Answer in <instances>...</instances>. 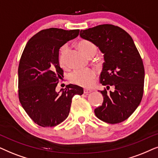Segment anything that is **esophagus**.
Here are the masks:
<instances>
[{"mask_svg": "<svg viewBox=\"0 0 158 158\" xmlns=\"http://www.w3.org/2000/svg\"><path fill=\"white\" fill-rule=\"evenodd\" d=\"M92 92L91 89H84V93L86 94H88L90 92Z\"/></svg>", "mask_w": 158, "mask_h": 158, "instance_id": "obj_1", "label": "esophagus"}]
</instances>
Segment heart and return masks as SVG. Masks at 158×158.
Here are the masks:
<instances>
[{"label": "heart", "mask_w": 158, "mask_h": 158, "mask_svg": "<svg viewBox=\"0 0 158 158\" xmlns=\"http://www.w3.org/2000/svg\"><path fill=\"white\" fill-rule=\"evenodd\" d=\"M77 46L81 52L87 57L92 58L98 52V46L93 42L88 40L81 39L77 43ZM69 49L67 46L64 45L60 48L59 56V64L62 68L67 66V54ZM95 72L93 69H87L81 70H74L70 73L69 79L75 85L84 87H88L93 82L95 78Z\"/></svg>", "instance_id": "b5f03b06"}]
</instances>
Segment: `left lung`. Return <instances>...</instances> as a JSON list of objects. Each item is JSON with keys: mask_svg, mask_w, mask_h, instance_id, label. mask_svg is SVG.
<instances>
[{"mask_svg": "<svg viewBox=\"0 0 158 158\" xmlns=\"http://www.w3.org/2000/svg\"><path fill=\"white\" fill-rule=\"evenodd\" d=\"M80 37L95 44L104 53L100 82L102 106L94 109L101 121L115 124L129 118L142 101L144 68L133 39L125 30L113 24H100L81 30ZM111 85L114 91H106Z\"/></svg>", "mask_w": 158, "mask_h": 158, "instance_id": "obj_1", "label": "left lung"}]
</instances>
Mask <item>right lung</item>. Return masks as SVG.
<instances>
[{
    "instance_id": "right-lung-1",
    "label": "right lung",
    "mask_w": 158,
    "mask_h": 158,
    "mask_svg": "<svg viewBox=\"0 0 158 158\" xmlns=\"http://www.w3.org/2000/svg\"><path fill=\"white\" fill-rule=\"evenodd\" d=\"M79 29H43L28 41L18 69L19 99L27 115L42 127H52L66 120L73 97L84 90L68 85L56 92L64 71L60 67V48L79 35ZM61 91V89H60Z\"/></svg>"
}]
</instances>
